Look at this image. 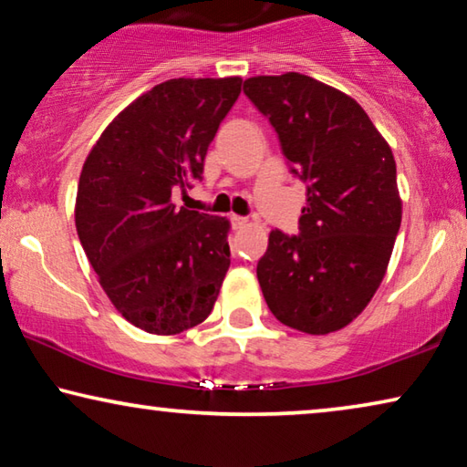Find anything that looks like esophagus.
Listing matches in <instances>:
<instances>
[{"label": "esophagus", "mask_w": 467, "mask_h": 467, "mask_svg": "<svg viewBox=\"0 0 467 467\" xmlns=\"http://www.w3.org/2000/svg\"><path fill=\"white\" fill-rule=\"evenodd\" d=\"M231 224L233 228H245L249 224V220L243 218V215H231Z\"/></svg>", "instance_id": "obj_1"}]
</instances>
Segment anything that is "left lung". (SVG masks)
<instances>
[{"instance_id":"left-lung-1","label":"left lung","mask_w":467,"mask_h":467,"mask_svg":"<svg viewBox=\"0 0 467 467\" xmlns=\"http://www.w3.org/2000/svg\"><path fill=\"white\" fill-rule=\"evenodd\" d=\"M243 92L308 197L300 233L268 236L257 262L264 300L291 329H342L378 291L400 228L392 150L357 100L308 75H260Z\"/></svg>"}]
</instances>
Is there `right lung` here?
<instances>
[{
    "label": "right lung",
    "mask_w": 467,
    "mask_h": 467,
    "mask_svg": "<svg viewBox=\"0 0 467 467\" xmlns=\"http://www.w3.org/2000/svg\"><path fill=\"white\" fill-rule=\"evenodd\" d=\"M241 78L170 79L123 109L83 163L75 226L125 321L176 336L203 323L231 266L228 220L176 210L203 176L207 146Z\"/></svg>",
    "instance_id": "obj_1"
}]
</instances>
